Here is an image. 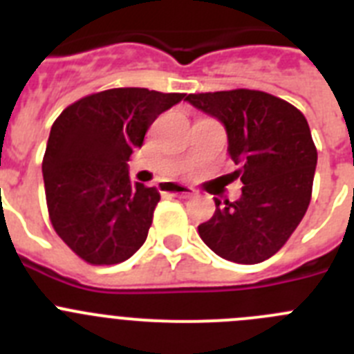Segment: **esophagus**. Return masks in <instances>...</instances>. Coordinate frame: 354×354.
I'll list each match as a JSON object with an SVG mask.
<instances>
[{
    "mask_svg": "<svg viewBox=\"0 0 354 354\" xmlns=\"http://www.w3.org/2000/svg\"><path fill=\"white\" fill-rule=\"evenodd\" d=\"M161 192L168 193L171 196H180V198H192L195 195V189L189 186H180V184H161Z\"/></svg>",
    "mask_w": 354,
    "mask_h": 354,
    "instance_id": "34e87169",
    "label": "esophagus"
}]
</instances>
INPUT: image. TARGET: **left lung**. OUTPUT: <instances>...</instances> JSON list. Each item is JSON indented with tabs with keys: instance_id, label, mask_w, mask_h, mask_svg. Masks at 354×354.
Segmentation results:
<instances>
[{
	"instance_id": "8db88e82",
	"label": "left lung",
	"mask_w": 354,
	"mask_h": 354,
	"mask_svg": "<svg viewBox=\"0 0 354 354\" xmlns=\"http://www.w3.org/2000/svg\"><path fill=\"white\" fill-rule=\"evenodd\" d=\"M223 124L243 193L221 204L198 234L221 259L257 264L286 245L310 204L317 150L299 109L259 90L189 93L184 99Z\"/></svg>"
}]
</instances>
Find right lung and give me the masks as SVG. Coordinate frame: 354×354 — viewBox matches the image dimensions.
I'll return each mask as SVG.
<instances>
[{
  "instance_id": "right-lung-1",
  "label": "right lung",
  "mask_w": 354,
  "mask_h": 354,
  "mask_svg": "<svg viewBox=\"0 0 354 354\" xmlns=\"http://www.w3.org/2000/svg\"><path fill=\"white\" fill-rule=\"evenodd\" d=\"M186 93L111 88L62 111L42 161L56 234L90 264H118L142 248L159 202L156 187L131 183L129 161L152 122Z\"/></svg>"
}]
</instances>
